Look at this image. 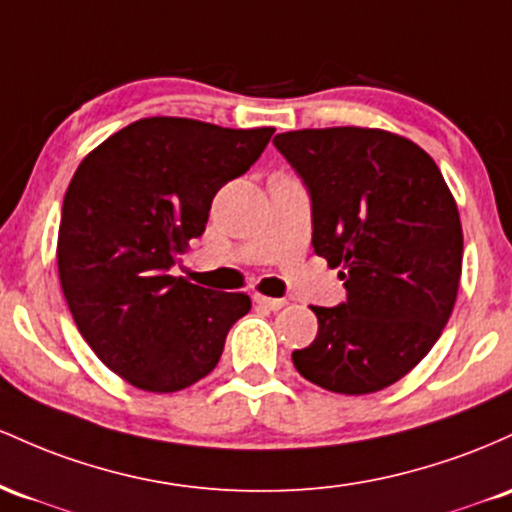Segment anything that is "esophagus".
I'll use <instances>...</instances> for the list:
<instances>
[{"instance_id": "1", "label": "esophagus", "mask_w": 512, "mask_h": 512, "mask_svg": "<svg viewBox=\"0 0 512 512\" xmlns=\"http://www.w3.org/2000/svg\"><path fill=\"white\" fill-rule=\"evenodd\" d=\"M254 302L261 304V307L271 309V312H278L280 307H285V300H278V297H263V295H254Z\"/></svg>"}]
</instances>
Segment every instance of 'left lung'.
<instances>
[{
    "label": "left lung",
    "instance_id": "1",
    "mask_svg": "<svg viewBox=\"0 0 512 512\" xmlns=\"http://www.w3.org/2000/svg\"><path fill=\"white\" fill-rule=\"evenodd\" d=\"M312 200V246L346 287L312 307L319 333L292 353L304 380L336 394L399 382L435 346L462 275V225L438 164L387 130L275 135Z\"/></svg>",
    "mask_w": 512,
    "mask_h": 512
}]
</instances>
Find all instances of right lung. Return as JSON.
<instances>
[{"instance_id": "add662e5", "label": "right lung", "mask_w": 512, "mask_h": 512, "mask_svg": "<svg viewBox=\"0 0 512 512\" xmlns=\"http://www.w3.org/2000/svg\"><path fill=\"white\" fill-rule=\"evenodd\" d=\"M273 132L142 118L74 171L57 234L62 292L101 363L137 389L203 380L251 309L244 292L208 290L171 268L205 232L215 193L251 169Z\"/></svg>"}]
</instances>
